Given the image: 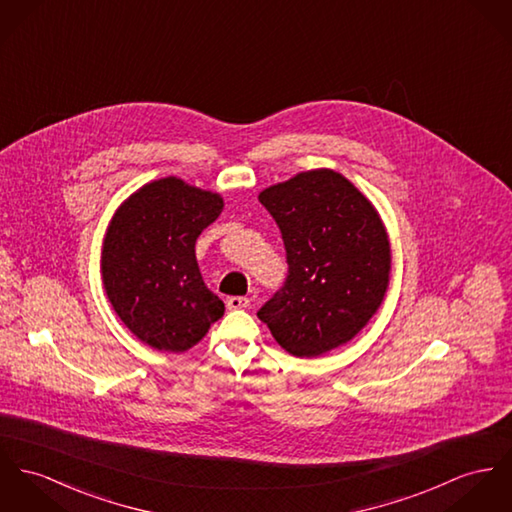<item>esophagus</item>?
Wrapping results in <instances>:
<instances>
[{
  "mask_svg": "<svg viewBox=\"0 0 512 512\" xmlns=\"http://www.w3.org/2000/svg\"><path fill=\"white\" fill-rule=\"evenodd\" d=\"M228 308L230 310H245V308H249V298H243V296H232V298H228Z\"/></svg>",
  "mask_w": 512,
  "mask_h": 512,
  "instance_id": "1",
  "label": "esophagus"
}]
</instances>
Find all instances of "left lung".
Instances as JSON below:
<instances>
[{"mask_svg":"<svg viewBox=\"0 0 512 512\" xmlns=\"http://www.w3.org/2000/svg\"><path fill=\"white\" fill-rule=\"evenodd\" d=\"M280 228L288 276L257 312L276 343L314 358L349 343L384 302L392 251L372 202L333 169L261 191Z\"/></svg>","mask_w":512,"mask_h":512,"instance_id":"obj_1","label":"left lung"}]
</instances>
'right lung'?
Returning <instances> with one entry per match:
<instances>
[{"instance_id": "add662e5", "label": "right lung", "mask_w": 512, "mask_h": 512, "mask_svg": "<svg viewBox=\"0 0 512 512\" xmlns=\"http://www.w3.org/2000/svg\"><path fill=\"white\" fill-rule=\"evenodd\" d=\"M222 208L218 193L177 177L152 181L118 206L103 241V288L142 343L185 353L224 315L195 255L197 237Z\"/></svg>"}]
</instances>
